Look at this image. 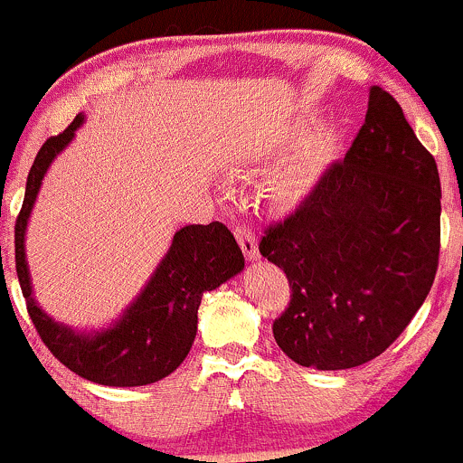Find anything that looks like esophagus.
<instances>
[{"label": "esophagus", "instance_id": "1", "mask_svg": "<svg viewBox=\"0 0 463 463\" xmlns=\"http://www.w3.org/2000/svg\"><path fill=\"white\" fill-rule=\"evenodd\" d=\"M232 231H235V237H237V241H240V246H241V250H244L246 258L258 260L260 249H258V237H255V232L250 231L249 226H244V223L235 226Z\"/></svg>", "mask_w": 463, "mask_h": 463}]
</instances>
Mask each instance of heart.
Instances as JSON below:
<instances>
[{"label": "heart", "instance_id": "1", "mask_svg": "<svg viewBox=\"0 0 463 463\" xmlns=\"http://www.w3.org/2000/svg\"><path fill=\"white\" fill-rule=\"evenodd\" d=\"M335 149H338V132L322 129V132L316 134L302 147L298 158H293L291 165L275 181V197L284 203L300 202L314 188V184L325 172V167L334 161Z\"/></svg>", "mask_w": 463, "mask_h": 463}]
</instances>
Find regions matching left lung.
<instances>
[{"label":"left lung","mask_w":463,"mask_h":463,"mask_svg":"<svg viewBox=\"0 0 463 463\" xmlns=\"http://www.w3.org/2000/svg\"><path fill=\"white\" fill-rule=\"evenodd\" d=\"M439 246L437 163L399 102L372 87L365 123L343 161L260 241L291 287V302L273 322L275 343L316 370L381 356L430 293Z\"/></svg>","instance_id":"obj_1"}]
</instances>
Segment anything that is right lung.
Wrapping results in <instances>:
<instances>
[{
	"mask_svg": "<svg viewBox=\"0 0 463 463\" xmlns=\"http://www.w3.org/2000/svg\"><path fill=\"white\" fill-rule=\"evenodd\" d=\"M82 123L85 114H78L62 134L46 138L33 161L24 203L15 222L17 278L42 343L64 367L100 385H147L172 374L185 361L197 335V311L203 293L240 273L244 255L223 223H193L175 232L170 250L149 282L109 329L87 334L49 318L33 298L24 255L26 222L51 161L71 143Z\"/></svg>",
	"mask_w": 463,
	"mask_h": 463,
	"instance_id": "obj_1",
	"label": "right lung"
}]
</instances>
